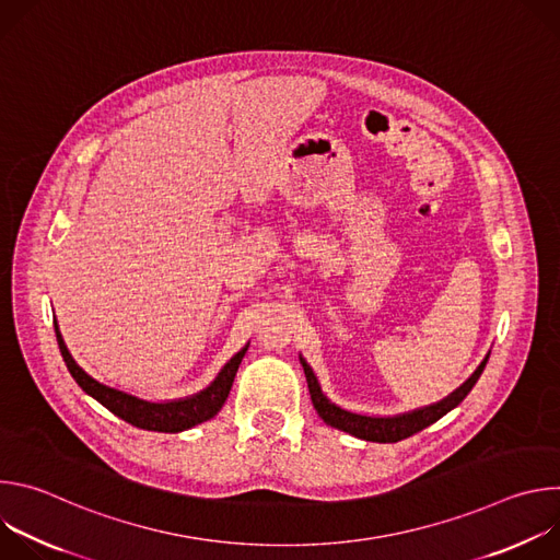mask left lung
<instances>
[{"label":"left lung","instance_id":"8db88e82","mask_svg":"<svg viewBox=\"0 0 560 560\" xmlns=\"http://www.w3.org/2000/svg\"><path fill=\"white\" fill-rule=\"evenodd\" d=\"M488 359H490V354L481 361V365L474 370V374L460 387H456L450 396H445L443 401H439V404H432V406L406 412V415H396V417H368V415H357V412L343 410L337 404H332L330 398L324 394L322 385H318V378L314 376V372L307 365V361L299 354V361H301L303 372H305L310 398H312V406H314L316 415L324 419V423H328V425H332L337 430H343V432H348V434H352L357 439L374 441V443L404 441V439L425 430L428 425L436 423L441 417H445L450 410H454L463 401V398L471 392V387L476 385L478 376L483 374Z\"/></svg>","mask_w":560,"mask_h":560}]
</instances>
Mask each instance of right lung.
<instances>
[{
	"instance_id": "1",
	"label": "right lung",
	"mask_w": 560,
	"mask_h": 560,
	"mask_svg": "<svg viewBox=\"0 0 560 560\" xmlns=\"http://www.w3.org/2000/svg\"><path fill=\"white\" fill-rule=\"evenodd\" d=\"M55 335H57L61 357H63L72 378L82 385V389H86L93 398H97L104 408H108L119 419L128 421L135 428L152 430V432H184V430H190V428L217 417V412L223 408L225 398L230 394L238 363H242L244 354L248 352V346L238 350L221 368L217 378L206 389H201L192 396H186V398H175V401L156 404V401H145V398H139L124 389L110 387V385L97 381L95 376H91L82 365L72 359L70 350L66 348V341L59 332L57 322H55Z\"/></svg>"
}]
</instances>
